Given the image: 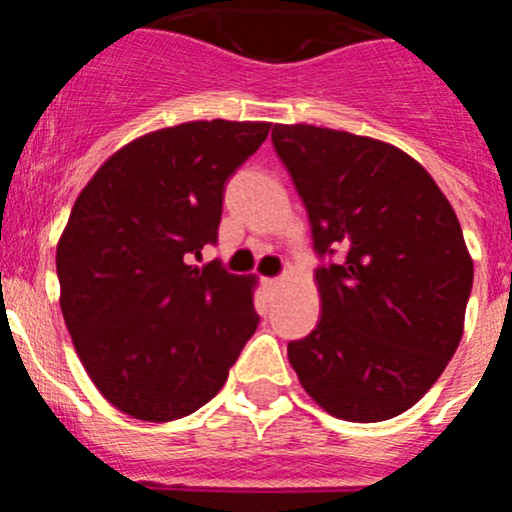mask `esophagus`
I'll list each match as a JSON object with an SVG mask.
<instances>
[{
    "label": "esophagus",
    "instance_id": "1",
    "mask_svg": "<svg viewBox=\"0 0 512 512\" xmlns=\"http://www.w3.org/2000/svg\"><path fill=\"white\" fill-rule=\"evenodd\" d=\"M281 286H283L281 278H263V288H266V291L276 293Z\"/></svg>",
    "mask_w": 512,
    "mask_h": 512
}]
</instances>
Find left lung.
<instances>
[{
  "label": "left lung",
  "mask_w": 512,
  "mask_h": 512,
  "mask_svg": "<svg viewBox=\"0 0 512 512\" xmlns=\"http://www.w3.org/2000/svg\"><path fill=\"white\" fill-rule=\"evenodd\" d=\"M273 147L308 209L318 325L288 342L305 392L345 421L392 419L441 377L463 335L473 261L429 172L389 142L276 125Z\"/></svg>",
  "instance_id": "1"
}]
</instances>
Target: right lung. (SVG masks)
<instances>
[{"instance_id":"1","label":"right lung","mask_w":512,"mask_h":512,"mask_svg":"<svg viewBox=\"0 0 512 512\" xmlns=\"http://www.w3.org/2000/svg\"><path fill=\"white\" fill-rule=\"evenodd\" d=\"M271 123L194 120L120 147L78 194L56 249L61 313L98 392L140 421L197 412L256 333L254 276L217 261L224 184Z\"/></svg>"}]
</instances>
